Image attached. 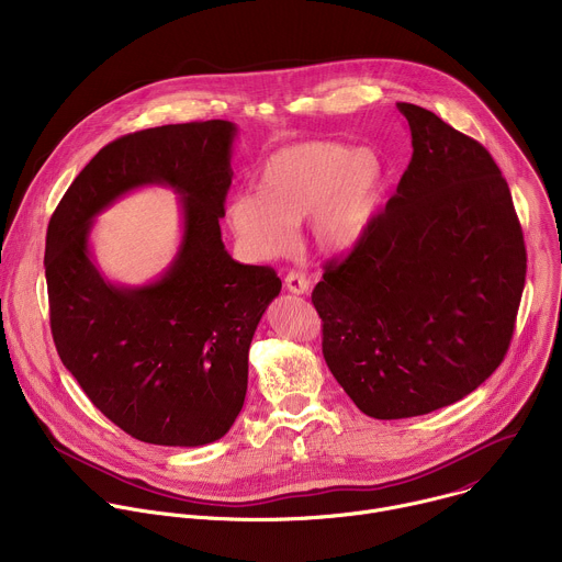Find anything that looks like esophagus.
<instances>
[{
	"mask_svg": "<svg viewBox=\"0 0 562 562\" xmlns=\"http://www.w3.org/2000/svg\"><path fill=\"white\" fill-rule=\"evenodd\" d=\"M284 286H286V291H289V293L304 295V293H308L311 282L306 280V276H304V273H300V271H289V273H286V278H284Z\"/></svg>",
	"mask_w": 562,
	"mask_h": 562,
	"instance_id": "obj_1",
	"label": "esophagus"
}]
</instances>
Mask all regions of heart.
I'll return each instance as SVG.
<instances>
[{"label": "heart", "mask_w": 562, "mask_h": 562, "mask_svg": "<svg viewBox=\"0 0 562 562\" xmlns=\"http://www.w3.org/2000/svg\"><path fill=\"white\" fill-rule=\"evenodd\" d=\"M384 165L373 148L306 139L271 153L258 191H239L224 206L235 243L256 260L289 251L295 224L308 220L311 245L323 256L356 249L378 217Z\"/></svg>", "instance_id": "b5f03b06"}]
</instances>
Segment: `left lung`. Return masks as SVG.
<instances>
[{
	"label": "left lung",
	"mask_w": 562,
	"mask_h": 562,
	"mask_svg": "<svg viewBox=\"0 0 562 562\" xmlns=\"http://www.w3.org/2000/svg\"><path fill=\"white\" fill-rule=\"evenodd\" d=\"M414 155L384 213L313 289L323 353L356 407L378 420L431 414L503 362L527 254L490 150L436 113L400 102Z\"/></svg>",
	"instance_id": "1"
}]
</instances>
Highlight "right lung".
Instances as JSON below:
<instances>
[{"label":"right lung","mask_w":562,"mask_h":562,"mask_svg":"<svg viewBox=\"0 0 562 562\" xmlns=\"http://www.w3.org/2000/svg\"><path fill=\"white\" fill-rule=\"evenodd\" d=\"M237 126L167 124L106 144L75 178L46 233L50 331L64 367L128 436L165 447L220 440L243 412L249 347L282 282L235 262L220 217ZM167 186L183 239L157 281L115 285L90 251L94 217L122 194Z\"/></svg>","instance_id":"add662e5"}]
</instances>
